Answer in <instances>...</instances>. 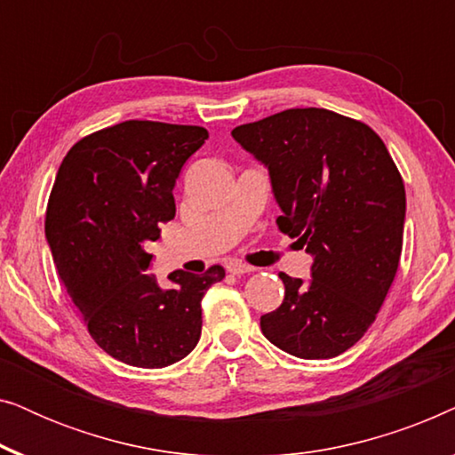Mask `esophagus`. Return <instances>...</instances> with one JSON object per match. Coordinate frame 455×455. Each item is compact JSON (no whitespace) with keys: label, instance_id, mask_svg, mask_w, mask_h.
Listing matches in <instances>:
<instances>
[{"label":"esophagus","instance_id":"1","mask_svg":"<svg viewBox=\"0 0 455 455\" xmlns=\"http://www.w3.org/2000/svg\"><path fill=\"white\" fill-rule=\"evenodd\" d=\"M226 269H228V273H232V275H244V273L254 271L252 267L240 263V260H229V263L226 265Z\"/></svg>","mask_w":455,"mask_h":455}]
</instances>
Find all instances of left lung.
Here are the masks:
<instances>
[{
    "label": "left lung",
    "instance_id": "left-lung-1",
    "mask_svg": "<svg viewBox=\"0 0 455 455\" xmlns=\"http://www.w3.org/2000/svg\"><path fill=\"white\" fill-rule=\"evenodd\" d=\"M232 136L269 172L277 228L313 257L308 282L279 273L285 296L260 316L263 335L298 358L339 356L372 325L400 265V172L375 130L329 109H285Z\"/></svg>",
    "mask_w": 455,
    "mask_h": 455
}]
</instances>
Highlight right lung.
<instances>
[{"label": "right lung", "mask_w": 455, "mask_h": 455, "mask_svg": "<svg viewBox=\"0 0 455 455\" xmlns=\"http://www.w3.org/2000/svg\"><path fill=\"white\" fill-rule=\"evenodd\" d=\"M207 139L201 126L128 120L78 140L55 176L45 238L60 279L97 346L130 366L164 369L188 356L204 291L226 277L220 265L173 271L164 290L145 273L147 244L176 215L182 165Z\"/></svg>", "instance_id": "add662e5"}]
</instances>
